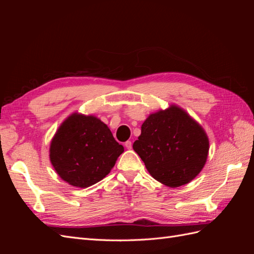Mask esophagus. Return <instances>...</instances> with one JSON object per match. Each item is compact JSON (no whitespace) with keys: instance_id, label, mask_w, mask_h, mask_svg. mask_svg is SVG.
<instances>
[{"instance_id":"esophagus-1","label":"esophagus","mask_w":254,"mask_h":254,"mask_svg":"<svg viewBox=\"0 0 254 254\" xmlns=\"http://www.w3.org/2000/svg\"><path fill=\"white\" fill-rule=\"evenodd\" d=\"M125 147H126L127 149H131V147H132V143H131V141H127V142H125Z\"/></svg>"}]
</instances>
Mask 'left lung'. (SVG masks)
Wrapping results in <instances>:
<instances>
[{
  "label": "left lung",
  "mask_w": 254,
  "mask_h": 254,
  "mask_svg": "<svg viewBox=\"0 0 254 254\" xmlns=\"http://www.w3.org/2000/svg\"><path fill=\"white\" fill-rule=\"evenodd\" d=\"M132 147L153 178L167 187L178 188L202 170L209 140L187 112L172 106L149 115Z\"/></svg>",
  "instance_id": "left-lung-1"
}]
</instances>
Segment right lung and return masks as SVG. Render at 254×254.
I'll list each match as a JSON object with an SVG mask.
<instances>
[{
  "mask_svg": "<svg viewBox=\"0 0 254 254\" xmlns=\"http://www.w3.org/2000/svg\"><path fill=\"white\" fill-rule=\"evenodd\" d=\"M123 151L101 120L74 113L54 136L50 159L61 178L84 189L105 178Z\"/></svg>",
  "mask_w": 254,
  "mask_h": 254,
  "instance_id": "right-lung-1",
  "label": "right lung"
}]
</instances>
